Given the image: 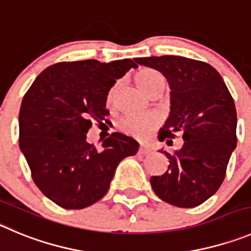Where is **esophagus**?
I'll return each instance as SVG.
<instances>
[{"instance_id": "obj_1", "label": "esophagus", "mask_w": 251, "mask_h": 251, "mask_svg": "<svg viewBox=\"0 0 251 251\" xmlns=\"http://www.w3.org/2000/svg\"><path fill=\"white\" fill-rule=\"evenodd\" d=\"M151 149H149V147H146V146H140L139 147V153H141V154H150L151 153Z\"/></svg>"}]
</instances>
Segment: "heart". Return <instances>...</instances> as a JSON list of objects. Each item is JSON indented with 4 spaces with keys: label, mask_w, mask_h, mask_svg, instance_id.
Masks as SVG:
<instances>
[{
    "label": "heart",
    "mask_w": 251,
    "mask_h": 251,
    "mask_svg": "<svg viewBox=\"0 0 251 251\" xmlns=\"http://www.w3.org/2000/svg\"><path fill=\"white\" fill-rule=\"evenodd\" d=\"M135 80L137 85L147 94H151L156 88H158L162 84H166L165 76L157 70L151 69V68H141L135 73ZM118 91V84H115L109 90L106 95L107 106H112L115 102V97ZM160 125V119L153 114L142 115V116H135V115H128L121 119L119 123V127L123 132H125L128 136L133 139L144 140L150 136V133L153 132Z\"/></svg>",
    "instance_id": "b5f03b06"
}]
</instances>
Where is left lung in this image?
<instances>
[{
  "label": "left lung",
  "instance_id": "obj_1",
  "mask_svg": "<svg viewBox=\"0 0 251 251\" xmlns=\"http://www.w3.org/2000/svg\"><path fill=\"white\" fill-rule=\"evenodd\" d=\"M158 70L171 86V115L158 132L160 141L181 133V150L165 154L167 171L152 176L157 197L179 208L202 204L219 189L236 146V110L221 74L208 63L177 55L136 58Z\"/></svg>",
  "mask_w": 251,
  "mask_h": 251
}]
</instances>
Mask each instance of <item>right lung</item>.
<instances>
[{"label":"right lung","mask_w":251,"mask_h":251,"mask_svg":"<svg viewBox=\"0 0 251 251\" xmlns=\"http://www.w3.org/2000/svg\"><path fill=\"white\" fill-rule=\"evenodd\" d=\"M132 59L60 62L44 69L23 97L20 147L42 193L64 209H83L109 191L118 165L139 144L112 132L102 149L86 142L94 121L109 116L106 95Z\"/></svg>","instance_id":"1"}]
</instances>
